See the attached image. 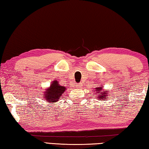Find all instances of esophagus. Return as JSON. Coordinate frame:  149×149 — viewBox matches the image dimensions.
Returning a JSON list of instances; mask_svg holds the SVG:
<instances>
[{
	"label": "esophagus",
	"mask_w": 149,
	"mask_h": 149,
	"mask_svg": "<svg viewBox=\"0 0 149 149\" xmlns=\"http://www.w3.org/2000/svg\"><path fill=\"white\" fill-rule=\"evenodd\" d=\"M77 88H81V85H77Z\"/></svg>",
	"instance_id": "34e87169"
}]
</instances>
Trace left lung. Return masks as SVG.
I'll list each match as a JSON object with an SVG mask.
<instances>
[{
    "mask_svg": "<svg viewBox=\"0 0 149 149\" xmlns=\"http://www.w3.org/2000/svg\"><path fill=\"white\" fill-rule=\"evenodd\" d=\"M97 93H98L99 94V98H100V100H101L102 99H108V97H107V92L106 91H103V93H104V94H101L102 93V87H97ZM95 94H96V93H95Z\"/></svg>",
    "mask_w": 149,
    "mask_h": 149,
    "instance_id": "8db88e82",
    "label": "left lung"
}]
</instances>
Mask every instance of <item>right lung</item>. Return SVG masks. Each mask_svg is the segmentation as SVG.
Here are the masks:
<instances>
[{"mask_svg":"<svg viewBox=\"0 0 149 149\" xmlns=\"http://www.w3.org/2000/svg\"><path fill=\"white\" fill-rule=\"evenodd\" d=\"M65 91V87L60 85L57 81H54L49 89L45 91V97L49 103L57 102Z\"/></svg>","mask_w":149,"mask_h":149,"instance_id":"right-lung-1","label":"right lung"}]
</instances>
